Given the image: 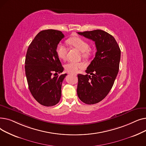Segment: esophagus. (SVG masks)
<instances>
[{
	"label": "esophagus",
	"instance_id": "esophagus-1",
	"mask_svg": "<svg viewBox=\"0 0 146 146\" xmlns=\"http://www.w3.org/2000/svg\"><path fill=\"white\" fill-rule=\"evenodd\" d=\"M70 74H74V75H75V76H76V75H77V74H76V73H70Z\"/></svg>",
	"mask_w": 146,
	"mask_h": 146
}]
</instances>
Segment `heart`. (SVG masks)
Returning <instances> with one entry per match:
<instances>
[{"mask_svg":"<svg viewBox=\"0 0 146 146\" xmlns=\"http://www.w3.org/2000/svg\"><path fill=\"white\" fill-rule=\"evenodd\" d=\"M67 43L72 47L80 51L83 57H88L89 54V45L88 43L83 38L79 36L71 37L67 40ZM56 51L58 58L61 60H66L67 57V48L61 43L57 45ZM85 67L83 63L80 62H73L70 61L65 65L66 70L71 72L76 73L78 71L79 69Z\"/></svg>","mask_w":146,"mask_h":146,"instance_id":"1","label":"heart"}]
</instances>
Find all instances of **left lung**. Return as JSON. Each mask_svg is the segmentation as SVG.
Segmentation results:
<instances>
[{
  "mask_svg": "<svg viewBox=\"0 0 146 146\" xmlns=\"http://www.w3.org/2000/svg\"><path fill=\"white\" fill-rule=\"evenodd\" d=\"M78 34L95 42V57L87 67V74H78L77 88L78 96L83 102L95 104L103 100L112 88L119 71L121 50L113 36L104 31Z\"/></svg>",
  "mask_w": 146,
  "mask_h": 146,
  "instance_id": "1",
  "label": "left lung"
}]
</instances>
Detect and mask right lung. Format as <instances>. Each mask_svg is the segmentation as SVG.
Returning a JSON list of instances; mask_svg holds the SVG:
<instances>
[{
	"instance_id": "add662e5",
	"label": "right lung",
	"mask_w": 146,
	"mask_h": 146,
	"mask_svg": "<svg viewBox=\"0 0 146 146\" xmlns=\"http://www.w3.org/2000/svg\"><path fill=\"white\" fill-rule=\"evenodd\" d=\"M64 35L54 29L41 31L29 45L25 57V74L29 89L42 105L58 104L61 85L67 74L58 75L64 68L57 55V45Z\"/></svg>"
}]
</instances>
